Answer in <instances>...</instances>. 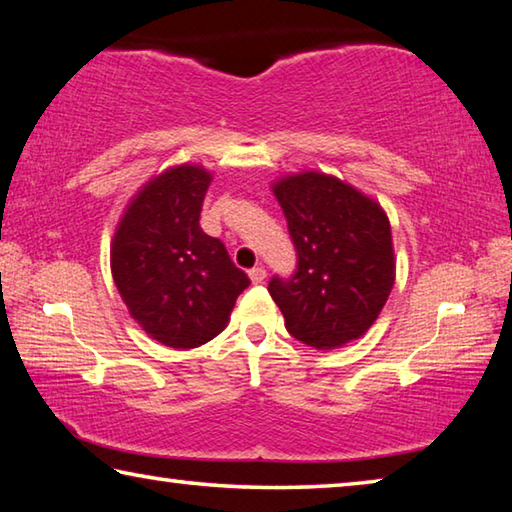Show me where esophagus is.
<instances>
[{
    "label": "esophagus",
    "mask_w": 512,
    "mask_h": 512,
    "mask_svg": "<svg viewBox=\"0 0 512 512\" xmlns=\"http://www.w3.org/2000/svg\"><path fill=\"white\" fill-rule=\"evenodd\" d=\"M248 277H250V282H253V284H259V282H264L266 271L262 266H255V268H250V271H248Z\"/></svg>",
    "instance_id": "1"
}]
</instances>
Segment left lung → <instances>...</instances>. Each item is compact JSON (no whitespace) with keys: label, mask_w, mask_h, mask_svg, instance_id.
Segmentation results:
<instances>
[{"label":"left lung","mask_w":512,"mask_h":512,"mask_svg":"<svg viewBox=\"0 0 512 512\" xmlns=\"http://www.w3.org/2000/svg\"><path fill=\"white\" fill-rule=\"evenodd\" d=\"M273 194L298 253L289 280L275 275L268 282L289 334L316 350L359 339L395 284L386 212L359 189L318 171L277 180Z\"/></svg>","instance_id":"left-lung-1"}]
</instances>
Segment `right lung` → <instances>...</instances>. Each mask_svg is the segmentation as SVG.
<instances>
[{"label": "right lung", "mask_w": 512, "mask_h": 512, "mask_svg": "<svg viewBox=\"0 0 512 512\" xmlns=\"http://www.w3.org/2000/svg\"><path fill=\"white\" fill-rule=\"evenodd\" d=\"M210 183L196 164L167 169L128 203L112 239L110 268L128 314L169 348L212 341L250 284L198 223Z\"/></svg>", "instance_id": "obj_1"}]
</instances>
